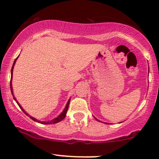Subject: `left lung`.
I'll return each mask as SVG.
<instances>
[{
	"label": "left lung",
	"instance_id": "left-lung-1",
	"mask_svg": "<svg viewBox=\"0 0 159 159\" xmlns=\"http://www.w3.org/2000/svg\"><path fill=\"white\" fill-rule=\"evenodd\" d=\"M94 118H95V119H96V120H97V121H99V120H98V119H96V117H95V116H94ZM106 123V124H108V123Z\"/></svg>",
	"mask_w": 159,
	"mask_h": 159
}]
</instances>
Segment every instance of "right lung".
<instances>
[{"mask_svg": "<svg viewBox=\"0 0 159 159\" xmlns=\"http://www.w3.org/2000/svg\"><path fill=\"white\" fill-rule=\"evenodd\" d=\"M18 57L16 58V59L15 60V61H14V63H13V65H12V69H11V80H10V90H11V93H12V96H13V98L14 99H15V101L16 102V103L18 104V105H19V106L20 107V108L21 109V110H22V111L24 113H25V114L26 115H27V116H29V117L30 118V119L31 120H34V121H36V122H38V123H42V124H54V123H58V122H61V120H63V119H64L65 118V116H66V112H67V111H68V107H69V102H70V98H69V101L67 102V103H66V107H65V108H64V110L63 111V112L61 113V114L59 115V116H57L56 118H54V119H53V120H51V121H48V122H43V121H39V120H36V118H34V117H33V116H30V115H29L28 114H27V113L26 112V111H25V110H24V109L22 108V107L21 106V105H20V104L18 102H17V100H16V98L14 97V95H13V91H12V71H13V68H14V65H15V63H16V61H17V59H18Z\"/></svg>", "mask_w": 159, "mask_h": 159, "instance_id": "1", "label": "right lung"}]
</instances>
